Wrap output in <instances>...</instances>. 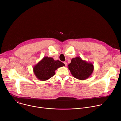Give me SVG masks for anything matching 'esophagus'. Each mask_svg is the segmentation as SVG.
Segmentation results:
<instances>
[{"instance_id": "obj_1", "label": "esophagus", "mask_w": 121, "mask_h": 121, "mask_svg": "<svg viewBox=\"0 0 121 121\" xmlns=\"http://www.w3.org/2000/svg\"><path fill=\"white\" fill-rule=\"evenodd\" d=\"M64 64H65V66H67V62H64Z\"/></svg>"}]
</instances>
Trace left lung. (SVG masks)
<instances>
[{
  "label": "left lung",
  "mask_w": 121,
  "mask_h": 121,
  "mask_svg": "<svg viewBox=\"0 0 121 121\" xmlns=\"http://www.w3.org/2000/svg\"><path fill=\"white\" fill-rule=\"evenodd\" d=\"M68 66L74 78L82 80L88 78L94 70L92 63L83 60L79 57L73 58Z\"/></svg>",
  "instance_id": "8db88e82"
}]
</instances>
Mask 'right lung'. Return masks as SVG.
I'll return each mask as SVG.
<instances>
[{"label":"right lung","instance_id":"add662e5","mask_svg":"<svg viewBox=\"0 0 121 121\" xmlns=\"http://www.w3.org/2000/svg\"><path fill=\"white\" fill-rule=\"evenodd\" d=\"M65 64L59 60H55L53 58L44 57L34 66L33 70L35 76L39 80L45 81L55 74L58 68L64 66Z\"/></svg>","mask_w":121,"mask_h":121}]
</instances>
